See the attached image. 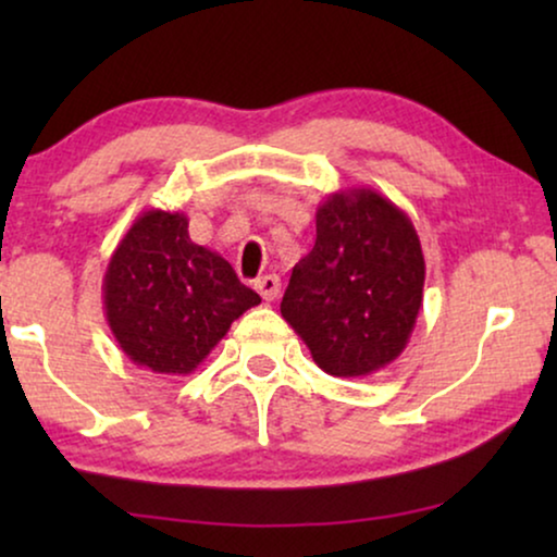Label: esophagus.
Here are the masks:
<instances>
[{
  "label": "esophagus",
  "mask_w": 557,
  "mask_h": 557,
  "mask_svg": "<svg viewBox=\"0 0 557 557\" xmlns=\"http://www.w3.org/2000/svg\"><path fill=\"white\" fill-rule=\"evenodd\" d=\"M256 292L263 296L265 301H273L278 296V292H281V281H278V276L276 273H269V276H261L256 281Z\"/></svg>",
  "instance_id": "obj_1"
}]
</instances>
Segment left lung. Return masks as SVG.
Returning a JSON list of instances; mask_svg holds the SVG:
<instances>
[{"label": "left lung", "mask_w": 557, "mask_h": 557, "mask_svg": "<svg viewBox=\"0 0 557 557\" xmlns=\"http://www.w3.org/2000/svg\"><path fill=\"white\" fill-rule=\"evenodd\" d=\"M425 261L410 218L370 187L317 208V243L294 265L281 317L334 377L398 360L423 304Z\"/></svg>", "instance_id": "obj_1"}]
</instances>
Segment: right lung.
<instances>
[{
  "label": "right lung",
  "instance_id": "right-lung-1",
  "mask_svg": "<svg viewBox=\"0 0 557 557\" xmlns=\"http://www.w3.org/2000/svg\"><path fill=\"white\" fill-rule=\"evenodd\" d=\"M187 225L185 212H141L103 276L106 322L121 352L162 375H189L261 304L223 256L189 240Z\"/></svg>",
  "mask_w": 557,
  "mask_h": 557
}]
</instances>
